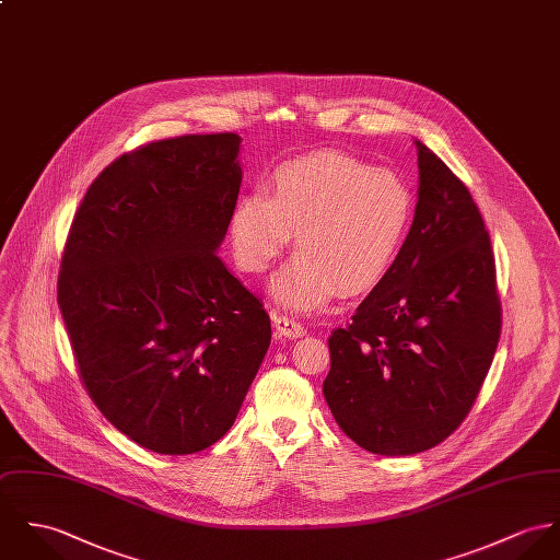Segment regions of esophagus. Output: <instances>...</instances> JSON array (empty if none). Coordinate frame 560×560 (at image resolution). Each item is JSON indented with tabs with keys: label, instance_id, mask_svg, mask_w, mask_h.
<instances>
[{
	"label": "esophagus",
	"instance_id": "esophagus-1",
	"mask_svg": "<svg viewBox=\"0 0 560 560\" xmlns=\"http://www.w3.org/2000/svg\"><path fill=\"white\" fill-rule=\"evenodd\" d=\"M273 327L280 336H287V338H302L307 334L304 325L291 316H284V314H278L273 316Z\"/></svg>",
	"mask_w": 560,
	"mask_h": 560
}]
</instances>
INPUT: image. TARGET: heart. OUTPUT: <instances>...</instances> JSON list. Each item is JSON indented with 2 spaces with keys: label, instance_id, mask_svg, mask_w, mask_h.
Returning a JSON list of instances; mask_svg holds the SVG:
<instances>
[{
  "label": "heart",
  "instance_id": "1",
  "mask_svg": "<svg viewBox=\"0 0 560 560\" xmlns=\"http://www.w3.org/2000/svg\"><path fill=\"white\" fill-rule=\"evenodd\" d=\"M412 218L407 182L349 153L316 152L282 162L265 195L240 197L229 213L233 258L262 273L291 242L298 256L269 287L293 312H312L338 293L372 291L394 265Z\"/></svg>",
  "mask_w": 560,
  "mask_h": 560
}]
</instances>
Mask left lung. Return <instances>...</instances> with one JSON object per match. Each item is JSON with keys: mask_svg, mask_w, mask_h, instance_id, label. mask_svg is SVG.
Segmentation results:
<instances>
[{"mask_svg": "<svg viewBox=\"0 0 560 560\" xmlns=\"http://www.w3.org/2000/svg\"><path fill=\"white\" fill-rule=\"evenodd\" d=\"M419 188L407 240L353 323L329 338L323 396L359 447L412 456L468 415L501 336L490 235L468 188L415 139Z\"/></svg>", "mask_w": 560, "mask_h": 560, "instance_id": "8db88e82", "label": "left lung"}]
</instances>
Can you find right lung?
<instances>
[{
  "label": "right lung",
  "instance_id": "right-lung-1",
  "mask_svg": "<svg viewBox=\"0 0 560 560\" xmlns=\"http://www.w3.org/2000/svg\"><path fill=\"white\" fill-rule=\"evenodd\" d=\"M242 139L188 135L124 153L90 186L57 280L81 378L141 447L220 441L271 342V320L215 255L242 186Z\"/></svg>",
  "mask_w": 560,
  "mask_h": 560
}]
</instances>
